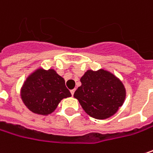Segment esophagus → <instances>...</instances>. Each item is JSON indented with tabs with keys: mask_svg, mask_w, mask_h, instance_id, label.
I'll return each mask as SVG.
<instances>
[{
	"mask_svg": "<svg viewBox=\"0 0 153 153\" xmlns=\"http://www.w3.org/2000/svg\"><path fill=\"white\" fill-rule=\"evenodd\" d=\"M74 92H75V89L71 90V94H72V95H74Z\"/></svg>",
	"mask_w": 153,
	"mask_h": 153,
	"instance_id": "obj_1",
	"label": "esophagus"
}]
</instances>
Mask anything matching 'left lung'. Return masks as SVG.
<instances>
[{
    "mask_svg": "<svg viewBox=\"0 0 153 153\" xmlns=\"http://www.w3.org/2000/svg\"><path fill=\"white\" fill-rule=\"evenodd\" d=\"M74 96L91 117L103 120L114 116L126 97L124 85L111 72L101 68L88 70Z\"/></svg>",
    "mask_w": 153,
    "mask_h": 153,
    "instance_id": "1",
    "label": "left lung"
}]
</instances>
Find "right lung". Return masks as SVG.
<instances>
[{
  "label": "right lung",
  "mask_w": 153,
  "mask_h": 153,
  "mask_svg": "<svg viewBox=\"0 0 153 153\" xmlns=\"http://www.w3.org/2000/svg\"><path fill=\"white\" fill-rule=\"evenodd\" d=\"M21 99L32 113L48 116L55 111L64 98L72 96L64 78L50 68L38 67L24 80L20 90Z\"/></svg>",
  "instance_id": "add662e5"
}]
</instances>
